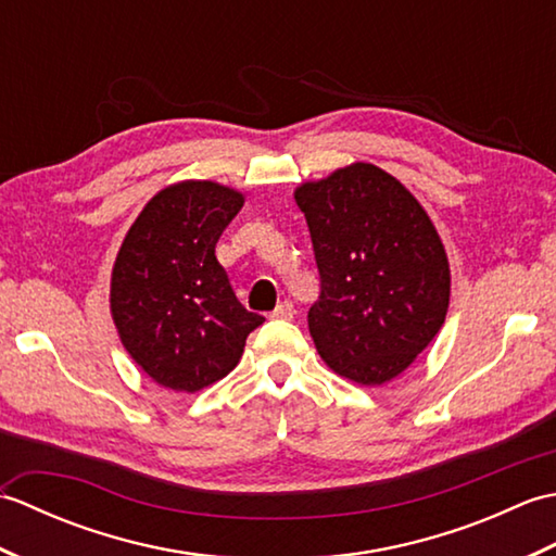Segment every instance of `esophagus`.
<instances>
[{
    "label": "esophagus",
    "mask_w": 556,
    "mask_h": 556,
    "mask_svg": "<svg viewBox=\"0 0 556 556\" xmlns=\"http://www.w3.org/2000/svg\"><path fill=\"white\" fill-rule=\"evenodd\" d=\"M293 313H296V311H293L291 301H281V303L277 305V308L269 313V317H271V320H291Z\"/></svg>",
    "instance_id": "obj_1"
}]
</instances>
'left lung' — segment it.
<instances>
[{"label":"left lung","mask_w":556,"mask_h":556,"mask_svg":"<svg viewBox=\"0 0 556 556\" xmlns=\"http://www.w3.org/2000/svg\"><path fill=\"white\" fill-rule=\"evenodd\" d=\"M320 269L308 329L323 361L346 380L384 384L444 325L448 260L428 212L392 174L349 164L296 188Z\"/></svg>","instance_id":"obj_1"}]
</instances>
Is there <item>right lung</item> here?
<instances>
[{"label": "right lung", "mask_w": 556, "mask_h": 556, "mask_svg": "<svg viewBox=\"0 0 556 556\" xmlns=\"http://www.w3.org/2000/svg\"><path fill=\"white\" fill-rule=\"evenodd\" d=\"M243 195L215 181H179L150 198L112 269L116 332L143 372L193 394L227 377L245 337L265 323L245 311L215 255Z\"/></svg>", "instance_id": "obj_1"}]
</instances>
